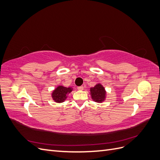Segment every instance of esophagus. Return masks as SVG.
<instances>
[{
	"mask_svg": "<svg viewBox=\"0 0 160 160\" xmlns=\"http://www.w3.org/2000/svg\"><path fill=\"white\" fill-rule=\"evenodd\" d=\"M83 86H80V87H78V88H77V89L78 90H83Z\"/></svg>",
	"mask_w": 160,
	"mask_h": 160,
	"instance_id": "esophagus-1",
	"label": "esophagus"
}]
</instances>
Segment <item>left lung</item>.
I'll return each mask as SVG.
<instances>
[{
    "label": "left lung",
    "mask_w": 160,
    "mask_h": 160,
    "mask_svg": "<svg viewBox=\"0 0 160 160\" xmlns=\"http://www.w3.org/2000/svg\"><path fill=\"white\" fill-rule=\"evenodd\" d=\"M91 99L97 103H102L107 98V91L101 83H97L93 88H90Z\"/></svg>",
    "instance_id": "obj_1"
}]
</instances>
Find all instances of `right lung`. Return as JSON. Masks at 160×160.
I'll use <instances>...</instances> for the list:
<instances>
[{"label": "right lung", "instance_id": "1", "mask_svg": "<svg viewBox=\"0 0 160 160\" xmlns=\"http://www.w3.org/2000/svg\"><path fill=\"white\" fill-rule=\"evenodd\" d=\"M72 90H73V89L71 87L66 88V87L62 85H58L52 92V99L56 103L64 102L67 99V96Z\"/></svg>", "mask_w": 160, "mask_h": 160}]
</instances>
